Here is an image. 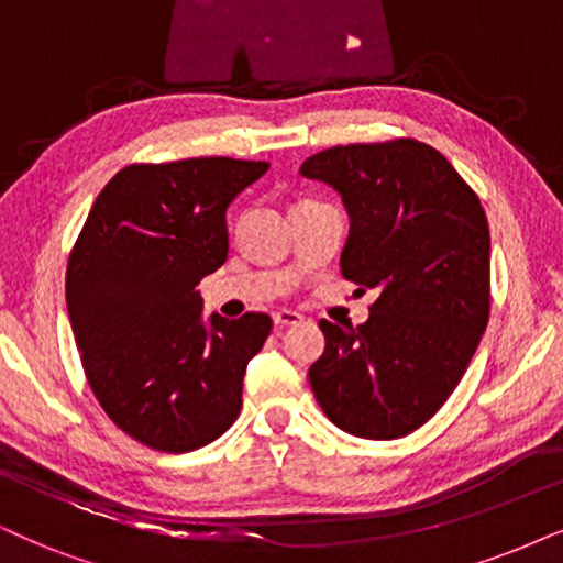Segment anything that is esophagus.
Here are the masks:
<instances>
[{
  "label": "esophagus",
  "mask_w": 563,
  "mask_h": 563,
  "mask_svg": "<svg viewBox=\"0 0 563 563\" xmlns=\"http://www.w3.org/2000/svg\"><path fill=\"white\" fill-rule=\"evenodd\" d=\"M301 314H298V311H290V309H280V311H275L273 314V322L277 324V327H290V324H298L301 322Z\"/></svg>",
  "instance_id": "34e87169"
}]
</instances>
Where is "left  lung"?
<instances>
[{
  "mask_svg": "<svg viewBox=\"0 0 563 563\" xmlns=\"http://www.w3.org/2000/svg\"><path fill=\"white\" fill-rule=\"evenodd\" d=\"M351 231L340 269L376 301L364 324L322 319L309 382L324 416L361 439L421 429L454 393L488 324L490 236L481 199L418 140L338 145L303 161Z\"/></svg>",
  "mask_w": 563,
  "mask_h": 563,
  "instance_id": "left-lung-1",
  "label": "left lung"
}]
</instances>
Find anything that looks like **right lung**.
<instances>
[{
  "instance_id": "obj_1",
  "label": "right lung",
  "mask_w": 563,
  "mask_h": 563,
  "mask_svg": "<svg viewBox=\"0 0 563 563\" xmlns=\"http://www.w3.org/2000/svg\"><path fill=\"white\" fill-rule=\"evenodd\" d=\"M265 161L134 163L96 197L67 265V309L92 395L132 439L191 452L239 418L273 319L202 314L199 280L229 257L225 210Z\"/></svg>"
}]
</instances>
